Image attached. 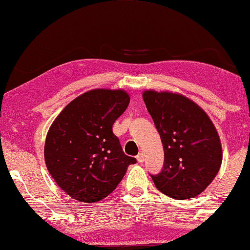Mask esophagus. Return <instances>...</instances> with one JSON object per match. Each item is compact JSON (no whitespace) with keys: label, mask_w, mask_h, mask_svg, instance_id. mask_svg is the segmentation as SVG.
I'll list each match as a JSON object with an SVG mask.
<instances>
[{"label":"esophagus","mask_w":250,"mask_h":250,"mask_svg":"<svg viewBox=\"0 0 250 250\" xmlns=\"http://www.w3.org/2000/svg\"><path fill=\"white\" fill-rule=\"evenodd\" d=\"M136 159H138V161L140 164H142L144 161V159H145V156H144V154L143 153H140L138 156H136Z\"/></svg>","instance_id":"obj_1"}]
</instances>
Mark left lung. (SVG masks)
<instances>
[{
  "label": "left lung",
  "instance_id": "8db88e82",
  "mask_svg": "<svg viewBox=\"0 0 250 250\" xmlns=\"http://www.w3.org/2000/svg\"><path fill=\"white\" fill-rule=\"evenodd\" d=\"M143 100L164 146V167L150 174L161 193L188 199L204 192L222 163L218 132L198 105L170 92L145 91Z\"/></svg>",
  "mask_w": 250,
  "mask_h": 250
}]
</instances>
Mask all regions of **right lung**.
Segmentation results:
<instances>
[{"instance_id": "right-lung-1", "label": "right lung", "mask_w": 250, "mask_h": 250, "mask_svg": "<svg viewBox=\"0 0 250 250\" xmlns=\"http://www.w3.org/2000/svg\"><path fill=\"white\" fill-rule=\"evenodd\" d=\"M129 103L122 90H92L70 102L53 122L44 158L48 172L71 198L83 203L104 199L136 163L112 132Z\"/></svg>"}]
</instances>
